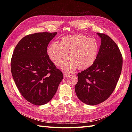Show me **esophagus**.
<instances>
[{
    "label": "esophagus",
    "instance_id": "1",
    "mask_svg": "<svg viewBox=\"0 0 132 132\" xmlns=\"http://www.w3.org/2000/svg\"><path fill=\"white\" fill-rule=\"evenodd\" d=\"M69 74L66 73V72H64V73H63L64 77H67L68 76H69Z\"/></svg>",
    "mask_w": 132,
    "mask_h": 132
}]
</instances>
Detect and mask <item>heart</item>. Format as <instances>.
<instances>
[{
    "label": "heart",
    "instance_id": "b5f03b06",
    "mask_svg": "<svg viewBox=\"0 0 132 132\" xmlns=\"http://www.w3.org/2000/svg\"><path fill=\"white\" fill-rule=\"evenodd\" d=\"M99 50V44L95 38L77 35L62 38L60 44H50L47 47V54L55 65H62L63 71L69 73L78 68L85 70L90 68L96 60ZM69 57L71 61L64 64Z\"/></svg>",
    "mask_w": 132,
    "mask_h": 132
}]
</instances>
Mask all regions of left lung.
<instances>
[{"mask_svg":"<svg viewBox=\"0 0 132 132\" xmlns=\"http://www.w3.org/2000/svg\"><path fill=\"white\" fill-rule=\"evenodd\" d=\"M101 38L93 65L78 74L75 91L81 102L95 105L104 102L112 93L121 72L122 57L119 47L108 36L97 33Z\"/></svg>","mask_w":132,"mask_h":132,"instance_id":"1","label":"left lung"}]
</instances>
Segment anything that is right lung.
Segmentation results:
<instances>
[{
	"label": "right lung",
	"mask_w": 132,
	"mask_h": 132,
	"mask_svg": "<svg viewBox=\"0 0 132 132\" xmlns=\"http://www.w3.org/2000/svg\"><path fill=\"white\" fill-rule=\"evenodd\" d=\"M36 33L23 37L17 44L11 59V72L19 92L35 105L52 99L63 79L47 54V47L57 35Z\"/></svg>",
	"instance_id": "obj_1"
}]
</instances>
